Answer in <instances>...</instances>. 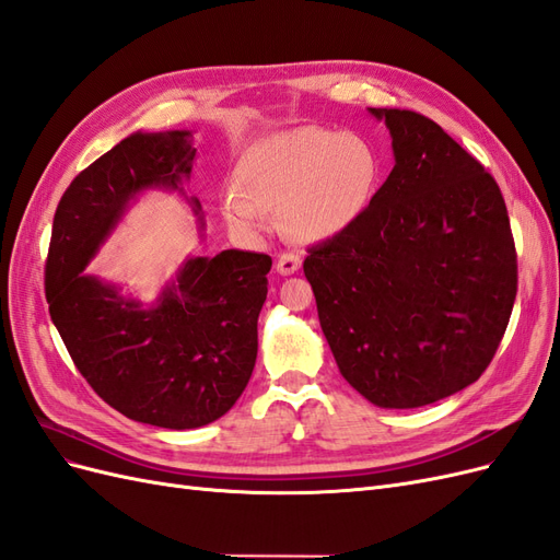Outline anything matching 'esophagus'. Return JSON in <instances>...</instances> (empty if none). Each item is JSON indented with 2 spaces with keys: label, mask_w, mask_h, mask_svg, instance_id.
Listing matches in <instances>:
<instances>
[{
  "label": "esophagus",
  "mask_w": 560,
  "mask_h": 560,
  "mask_svg": "<svg viewBox=\"0 0 560 560\" xmlns=\"http://www.w3.org/2000/svg\"><path fill=\"white\" fill-rule=\"evenodd\" d=\"M276 268L280 276H292L301 268V257L296 252H282L276 261Z\"/></svg>",
  "instance_id": "obj_1"
}]
</instances>
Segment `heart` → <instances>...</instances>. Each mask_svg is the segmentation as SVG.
I'll return each instance as SVG.
<instances>
[{
	"instance_id": "heart-1",
	"label": "heart",
	"mask_w": 560,
	"mask_h": 560,
	"mask_svg": "<svg viewBox=\"0 0 560 560\" xmlns=\"http://www.w3.org/2000/svg\"><path fill=\"white\" fill-rule=\"evenodd\" d=\"M378 175V151L360 135L315 126L284 130L245 151L222 212L243 233L270 229L273 212H282L294 241H327L364 214Z\"/></svg>"
}]
</instances>
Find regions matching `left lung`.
<instances>
[{"label": "left lung", "instance_id": "left-lung-1", "mask_svg": "<svg viewBox=\"0 0 560 560\" xmlns=\"http://www.w3.org/2000/svg\"><path fill=\"white\" fill-rule=\"evenodd\" d=\"M395 167L364 214L303 261L343 378L383 409L479 381L510 325L518 266L498 182L432 118L371 109Z\"/></svg>", "mask_w": 560, "mask_h": 560}]
</instances>
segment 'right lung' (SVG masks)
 <instances>
[{"mask_svg":"<svg viewBox=\"0 0 560 560\" xmlns=\"http://www.w3.org/2000/svg\"><path fill=\"white\" fill-rule=\"evenodd\" d=\"M194 156V135L171 130L135 132L93 161L58 202L44 270L50 319L79 374L118 413L167 430L208 425L243 395L273 261L238 249L189 259L154 308L83 270L126 202L149 186L177 189Z\"/></svg>","mask_w":560,"mask_h":560,"instance_id":"obj_1","label":"right lung"}]
</instances>
